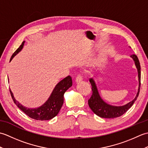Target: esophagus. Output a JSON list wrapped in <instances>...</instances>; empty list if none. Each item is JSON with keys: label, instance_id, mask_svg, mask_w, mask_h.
I'll use <instances>...</instances> for the list:
<instances>
[{"label": "esophagus", "instance_id": "34e87169", "mask_svg": "<svg viewBox=\"0 0 148 148\" xmlns=\"http://www.w3.org/2000/svg\"><path fill=\"white\" fill-rule=\"evenodd\" d=\"M82 80H83L82 74H78L77 77H76V83H80Z\"/></svg>", "mask_w": 148, "mask_h": 148}]
</instances>
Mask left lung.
I'll return each mask as SVG.
<instances>
[{
    "label": "left lung",
    "mask_w": 148,
    "mask_h": 148,
    "mask_svg": "<svg viewBox=\"0 0 148 148\" xmlns=\"http://www.w3.org/2000/svg\"><path fill=\"white\" fill-rule=\"evenodd\" d=\"M131 57L134 59L135 64L137 69L139 84V89H138V92L136 98L132 101L128 103L127 104L123 106H113L108 104L100 97L95 81L92 78H90L89 79L91 86H92V95L88 100V105L92 111L100 117L103 118H114L122 116L132 106L134 102L136 101L139 96L140 87V65L139 59L136 55H132Z\"/></svg>",
    "instance_id": "obj_1"
}]
</instances>
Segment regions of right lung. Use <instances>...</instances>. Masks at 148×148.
Returning a JSON list of instances; mask_svg holds the SVG:
<instances>
[{
	"instance_id": "obj_1",
	"label": "right lung",
	"mask_w": 148,
	"mask_h": 148,
	"mask_svg": "<svg viewBox=\"0 0 148 148\" xmlns=\"http://www.w3.org/2000/svg\"><path fill=\"white\" fill-rule=\"evenodd\" d=\"M24 43L25 41L22 42L20 47L12 54L10 61L23 48ZM72 85V77L70 76L65 77L64 79L60 81L56 84L48 100L42 106L37 109H29L23 107L14 98L13 94H12L11 90H9V91H10L11 97L14 103L22 111L25 113L28 116H29L31 118L36 119V120L44 121L51 119L55 117L58 114L60 110L62 108V106L64 103V93Z\"/></svg>"
}]
</instances>
